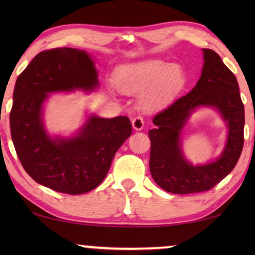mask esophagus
Returning a JSON list of instances; mask_svg holds the SVG:
<instances>
[{
    "mask_svg": "<svg viewBox=\"0 0 255 255\" xmlns=\"http://www.w3.org/2000/svg\"><path fill=\"white\" fill-rule=\"evenodd\" d=\"M144 123H145L144 118H142L140 115H137V116L132 120V127H133L134 130H137V131L141 130V128H144Z\"/></svg>",
    "mask_w": 255,
    "mask_h": 255,
    "instance_id": "34e87169",
    "label": "esophagus"
}]
</instances>
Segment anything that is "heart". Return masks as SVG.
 <instances>
[{
	"label": "heart",
	"mask_w": 255,
	"mask_h": 255,
	"mask_svg": "<svg viewBox=\"0 0 255 255\" xmlns=\"http://www.w3.org/2000/svg\"><path fill=\"white\" fill-rule=\"evenodd\" d=\"M183 69L162 60H149L124 66L115 76L116 86L125 94L145 92L142 106L156 107L180 92L184 85Z\"/></svg>",
	"instance_id": "heart-1"
}]
</instances>
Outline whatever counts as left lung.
I'll return each instance as SVG.
<instances>
[{
	"mask_svg": "<svg viewBox=\"0 0 255 255\" xmlns=\"http://www.w3.org/2000/svg\"><path fill=\"white\" fill-rule=\"evenodd\" d=\"M202 75L193 90L179 97L153 118L155 128L148 132L151 140L149 170L163 190L173 194H195L210 190L221 182L238 162L244 146L245 110L236 76L215 51L203 48ZM215 106L228 122V144L221 158L194 167L184 160L179 132L195 107Z\"/></svg>",
	"mask_w": 255,
	"mask_h": 255,
	"instance_id": "obj_1",
	"label": "left lung"
}]
</instances>
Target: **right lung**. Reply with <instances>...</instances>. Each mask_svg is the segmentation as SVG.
Masks as SVG:
<instances>
[{
    "label": "right lung",
    "mask_w": 255,
    "mask_h": 255,
    "mask_svg": "<svg viewBox=\"0 0 255 255\" xmlns=\"http://www.w3.org/2000/svg\"><path fill=\"white\" fill-rule=\"evenodd\" d=\"M97 83L89 55L71 47L40 52L17 78L10 132L23 168L37 183L79 195L95 189L107 176L118 148L132 133L128 117H90L69 139H51L41 122L47 93L92 90Z\"/></svg>",
    "instance_id": "add662e5"
}]
</instances>
